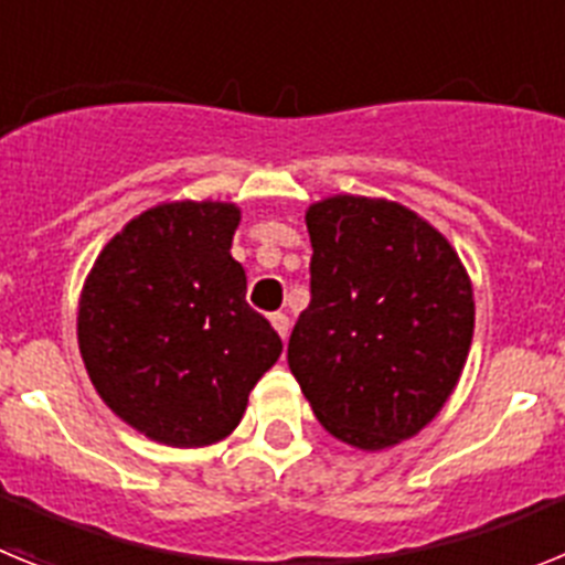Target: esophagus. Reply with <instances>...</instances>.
<instances>
[{
    "label": "esophagus",
    "instance_id": "34e87169",
    "mask_svg": "<svg viewBox=\"0 0 565 565\" xmlns=\"http://www.w3.org/2000/svg\"><path fill=\"white\" fill-rule=\"evenodd\" d=\"M271 326L277 328L279 337L286 339L288 331H291V319H288V313H279V311H277V313H271Z\"/></svg>",
    "mask_w": 565,
    "mask_h": 565
}]
</instances>
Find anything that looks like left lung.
I'll return each mask as SVG.
<instances>
[{
  "label": "left lung",
  "instance_id": "1",
  "mask_svg": "<svg viewBox=\"0 0 565 565\" xmlns=\"http://www.w3.org/2000/svg\"><path fill=\"white\" fill-rule=\"evenodd\" d=\"M311 302L288 367L328 433L359 450L416 436L467 362L476 302L452 246L416 212L337 194L306 214Z\"/></svg>",
  "mask_w": 565,
  "mask_h": 565
}]
</instances>
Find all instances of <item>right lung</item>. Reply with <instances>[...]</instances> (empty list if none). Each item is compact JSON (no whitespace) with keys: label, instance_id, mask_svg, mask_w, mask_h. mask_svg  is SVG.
<instances>
[{"label":"right lung","instance_id":"obj_1","mask_svg":"<svg viewBox=\"0 0 565 565\" xmlns=\"http://www.w3.org/2000/svg\"><path fill=\"white\" fill-rule=\"evenodd\" d=\"M232 203H163L109 239L84 282L78 348L98 396L169 447L226 438L282 342L246 302Z\"/></svg>","mask_w":565,"mask_h":565}]
</instances>
